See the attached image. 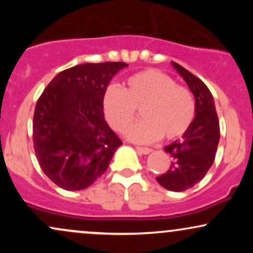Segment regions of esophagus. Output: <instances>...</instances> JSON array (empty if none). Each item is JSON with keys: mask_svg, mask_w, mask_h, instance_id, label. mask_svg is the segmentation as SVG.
Instances as JSON below:
<instances>
[{"mask_svg": "<svg viewBox=\"0 0 253 253\" xmlns=\"http://www.w3.org/2000/svg\"><path fill=\"white\" fill-rule=\"evenodd\" d=\"M135 149L138 152L143 153V155H147V153H150L151 151H152L151 149H149V147H141V146H135Z\"/></svg>", "mask_w": 253, "mask_h": 253, "instance_id": "1", "label": "esophagus"}]
</instances>
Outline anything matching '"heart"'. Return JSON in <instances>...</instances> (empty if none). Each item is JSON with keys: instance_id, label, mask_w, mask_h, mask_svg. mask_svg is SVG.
Instances as JSON below:
<instances>
[{"instance_id": "heart-1", "label": "heart", "mask_w": 253, "mask_h": 253, "mask_svg": "<svg viewBox=\"0 0 253 253\" xmlns=\"http://www.w3.org/2000/svg\"><path fill=\"white\" fill-rule=\"evenodd\" d=\"M107 121L117 132L124 133L135 121L140 110L143 123L128 132L132 140L149 143L158 139L173 140L189 129L196 114L193 92L177 84L164 72L150 69L132 75L123 90L109 86L103 98Z\"/></svg>"}]
</instances>
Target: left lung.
I'll use <instances>...</instances> for the list:
<instances>
[{"mask_svg": "<svg viewBox=\"0 0 253 253\" xmlns=\"http://www.w3.org/2000/svg\"><path fill=\"white\" fill-rule=\"evenodd\" d=\"M172 65L195 96L196 114L181 140L165 147L171 157L170 167L156 178L165 189L184 191L201 181L213 165L220 139V125L208 86L179 64L172 62Z\"/></svg>", "mask_w": 253, "mask_h": 253, "instance_id": "obj_1", "label": "left lung"}]
</instances>
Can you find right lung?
<instances>
[{"mask_svg": "<svg viewBox=\"0 0 253 253\" xmlns=\"http://www.w3.org/2000/svg\"><path fill=\"white\" fill-rule=\"evenodd\" d=\"M123 62L85 63L57 75L38 98L33 146L40 168L58 187L81 190L106 172L123 141L104 120L103 98Z\"/></svg>", "mask_w": 253, "mask_h": 253, "instance_id": "add662e5", "label": "right lung"}]
</instances>
